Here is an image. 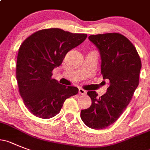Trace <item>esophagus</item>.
<instances>
[{
	"instance_id": "obj_1",
	"label": "esophagus",
	"mask_w": 150,
	"mask_h": 150,
	"mask_svg": "<svg viewBox=\"0 0 150 150\" xmlns=\"http://www.w3.org/2000/svg\"><path fill=\"white\" fill-rule=\"evenodd\" d=\"M78 93H79L80 95H82V96H85V95L86 94V91H85L84 89H81V88H80V89H78Z\"/></svg>"
}]
</instances>
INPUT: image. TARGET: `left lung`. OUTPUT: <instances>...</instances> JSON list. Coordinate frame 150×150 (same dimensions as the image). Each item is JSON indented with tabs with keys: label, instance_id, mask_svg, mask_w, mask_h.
<instances>
[{
	"label": "left lung",
	"instance_id": "left-lung-1",
	"mask_svg": "<svg viewBox=\"0 0 150 150\" xmlns=\"http://www.w3.org/2000/svg\"><path fill=\"white\" fill-rule=\"evenodd\" d=\"M89 39L100 51L101 74L110 86L100 97L96 91L87 92L92 104L81 110V117L89 128L101 129L115 122L132 100L141 61L132 42L120 33L92 35Z\"/></svg>",
	"mask_w": 150,
	"mask_h": 150
}]
</instances>
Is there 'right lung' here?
<instances>
[{"label":"right lung","mask_w":150,"mask_h":150,"mask_svg":"<svg viewBox=\"0 0 150 150\" xmlns=\"http://www.w3.org/2000/svg\"><path fill=\"white\" fill-rule=\"evenodd\" d=\"M86 37L51 28L37 31L23 40L18 53L16 78L21 96L32 114L51 118L60 112L66 99L78 94V88L60 84L52 75L67 53Z\"/></svg>","instance_id":"add662e5"}]
</instances>
